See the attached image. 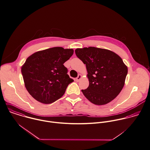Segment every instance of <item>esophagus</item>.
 <instances>
[{
  "label": "esophagus",
  "instance_id": "1",
  "mask_svg": "<svg viewBox=\"0 0 150 150\" xmlns=\"http://www.w3.org/2000/svg\"><path fill=\"white\" fill-rule=\"evenodd\" d=\"M81 78H82V75H79L78 76V77L76 78V81L77 82H79V81L81 79Z\"/></svg>",
  "mask_w": 150,
  "mask_h": 150
}]
</instances>
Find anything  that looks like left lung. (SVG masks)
Returning <instances> with one entry per match:
<instances>
[{
    "mask_svg": "<svg viewBox=\"0 0 150 150\" xmlns=\"http://www.w3.org/2000/svg\"><path fill=\"white\" fill-rule=\"evenodd\" d=\"M76 56L86 64L89 87L82 90L84 96L96 105L113 100L123 88L127 67L114 52L94 47L76 49Z\"/></svg>",
    "mask_w": 150,
    "mask_h": 150,
    "instance_id": "1",
    "label": "left lung"
}]
</instances>
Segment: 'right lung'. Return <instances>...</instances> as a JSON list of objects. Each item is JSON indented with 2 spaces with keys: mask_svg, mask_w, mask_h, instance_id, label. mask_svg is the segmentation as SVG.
Masks as SVG:
<instances>
[{
  "mask_svg": "<svg viewBox=\"0 0 150 150\" xmlns=\"http://www.w3.org/2000/svg\"><path fill=\"white\" fill-rule=\"evenodd\" d=\"M74 53L72 49L54 47L37 52L21 67L25 86L30 95L43 104L52 103L64 94L74 80L64 63Z\"/></svg>",
  "mask_w": 150,
  "mask_h": 150,
  "instance_id": "1",
  "label": "right lung"
}]
</instances>
